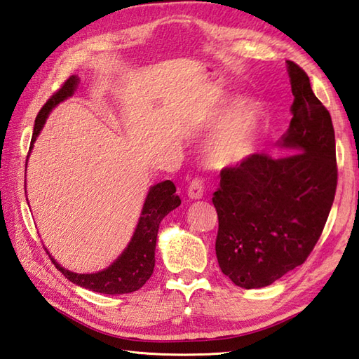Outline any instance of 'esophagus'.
I'll use <instances>...</instances> for the list:
<instances>
[{
	"label": "esophagus",
	"instance_id": "obj_1",
	"mask_svg": "<svg viewBox=\"0 0 359 359\" xmlns=\"http://www.w3.org/2000/svg\"><path fill=\"white\" fill-rule=\"evenodd\" d=\"M187 195H189V198H192V200H200V198H203V195H204L203 178L196 177L190 181V184L187 187Z\"/></svg>",
	"mask_w": 359,
	"mask_h": 359
}]
</instances>
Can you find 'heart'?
I'll return each instance as SVG.
<instances>
[{
  "instance_id": "obj_1",
  "label": "heart",
  "mask_w": 359,
  "mask_h": 359,
  "mask_svg": "<svg viewBox=\"0 0 359 359\" xmlns=\"http://www.w3.org/2000/svg\"><path fill=\"white\" fill-rule=\"evenodd\" d=\"M264 129V114L259 106L249 104L241 109L217 133L207 149V159L213 165H227L249 156Z\"/></svg>"
}]
</instances>
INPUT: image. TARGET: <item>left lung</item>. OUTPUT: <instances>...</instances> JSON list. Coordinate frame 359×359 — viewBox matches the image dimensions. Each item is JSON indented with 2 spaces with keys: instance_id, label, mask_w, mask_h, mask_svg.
Wrapping results in <instances>:
<instances>
[{
  "instance_id": "8db88e82",
  "label": "left lung",
  "mask_w": 359,
  "mask_h": 359,
  "mask_svg": "<svg viewBox=\"0 0 359 359\" xmlns=\"http://www.w3.org/2000/svg\"><path fill=\"white\" fill-rule=\"evenodd\" d=\"M293 104L290 127L278 146L292 155L252 154L221 170L212 203L221 272L243 289H259L301 266L320 240L338 184L329 110L307 74L287 61Z\"/></svg>"
}]
</instances>
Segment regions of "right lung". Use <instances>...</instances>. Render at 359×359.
I'll use <instances>...</instances> for the list:
<instances>
[{
  "label": "right lung",
  "instance_id": "add662e5",
  "mask_svg": "<svg viewBox=\"0 0 359 359\" xmlns=\"http://www.w3.org/2000/svg\"><path fill=\"white\" fill-rule=\"evenodd\" d=\"M76 76L67 78L65 84L47 100L46 104L39 110V114L35 119L34 135H32L27 158L30 155L32 147H34V142L38 137V133L43 129L47 115H49V112L55 106L60 104L61 101H65L74 93V90L76 89ZM180 204L181 200L177 195V187H175L172 181L167 180L163 182H158L154 187H150L144 207H142L137 230H135V233L132 236V241L127 245V249L121 253V257H118V259L112 266L101 270L98 273L81 275L69 272V270L62 269L52 257L50 259L55 267H57L69 281L79 285V287L104 294L132 293L141 289L149 278L152 276L155 267V247L159 222L163 221L167 213L177 209Z\"/></svg>",
  "mask_w": 359,
  "mask_h": 359
}]
</instances>
